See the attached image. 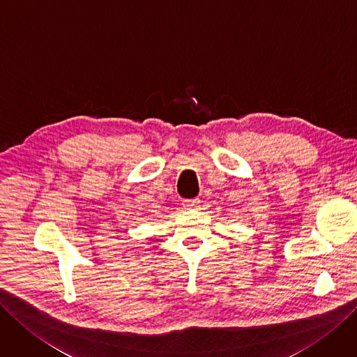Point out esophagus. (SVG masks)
Wrapping results in <instances>:
<instances>
[{"mask_svg":"<svg viewBox=\"0 0 357 357\" xmlns=\"http://www.w3.org/2000/svg\"><path fill=\"white\" fill-rule=\"evenodd\" d=\"M183 206H185L187 208H197L200 206V200L199 199H192V200H185V203H183Z\"/></svg>","mask_w":357,"mask_h":357,"instance_id":"esophagus-1","label":"esophagus"}]
</instances>
